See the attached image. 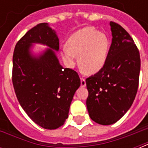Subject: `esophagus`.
I'll return each instance as SVG.
<instances>
[{"label": "esophagus", "mask_w": 148, "mask_h": 148, "mask_svg": "<svg viewBox=\"0 0 148 148\" xmlns=\"http://www.w3.org/2000/svg\"><path fill=\"white\" fill-rule=\"evenodd\" d=\"M86 80L83 77H81V86L82 87H86Z\"/></svg>", "instance_id": "esophagus-1"}]
</instances>
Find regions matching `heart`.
Here are the masks:
<instances>
[{"instance_id": "heart-1", "label": "heart", "mask_w": 148, "mask_h": 148, "mask_svg": "<svg viewBox=\"0 0 148 148\" xmlns=\"http://www.w3.org/2000/svg\"><path fill=\"white\" fill-rule=\"evenodd\" d=\"M109 49V41L105 34L92 27L77 31L67 41L62 51V56L70 66L74 65L78 55V63L87 74H96L106 64Z\"/></svg>"}]
</instances>
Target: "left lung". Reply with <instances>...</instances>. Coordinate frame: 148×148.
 Here are the masks:
<instances>
[{
	"instance_id": "8db88e82",
	"label": "left lung",
	"mask_w": 148,
	"mask_h": 148,
	"mask_svg": "<svg viewBox=\"0 0 148 148\" xmlns=\"http://www.w3.org/2000/svg\"><path fill=\"white\" fill-rule=\"evenodd\" d=\"M109 24L112 39L106 64L86 80L88 112L102 125L114 124L130 109L140 71V52L132 38L120 24L112 21Z\"/></svg>"
}]
</instances>
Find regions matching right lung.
Listing matches in <instances>:
<instances>
[{
  "label": "right lung",
  "mask_w": 148,
  "mask_h": 148,
  "mask_svg": "<svg viewBox=\"0 0 148 148\" xmlns=\"http://www.w3.org/2000/svg\"><path fill=\"white\" fill-rule=\"evenodd\" d=\"M33 43L50 48L34 56L30 51ZM58 49L55 30L41 23L18 41L12 58V84L20 105L36 124L51 130L64 124L81 85L76 71L60 65L55 52Z\"/></svg>",
  "instance_id": "1"
}]
</instances>
